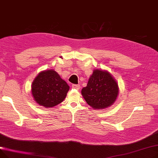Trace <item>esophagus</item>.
<instances>
[{"label":"esophagus","instance_id":"obj_1","mask_svg":"<svg viewBox=\"0 0 158 158\" xmlns=\"http://www.w3.org/2000/svg\"><path fill=\"white\" fill-rule=\"evenodd\" d=\"M72 88L73 89H80V85L79 84H73L72 85Z\"/></svg>","mask_w":158,"mask_h":158}]
</instances>
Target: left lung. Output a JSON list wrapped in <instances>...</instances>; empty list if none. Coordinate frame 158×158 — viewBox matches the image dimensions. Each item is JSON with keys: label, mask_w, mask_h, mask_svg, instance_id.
I'll use <instances>...</instances> for the list:
<instances>
[{"label": "left lung", "mask_w": 158, "mask_h": 158, "mask_svg": "<svg viewBox=\"0 0 158 158\" xmlns=\"http://www.w3.org/2000/svg\"><path fill=\"white\" fill-rule=\"evenodd\" d=\"M118 94L116 81L107 71L96 69L90 76L87 87L81 90V94L87 104L95 109L112 105Z\"/></svg>", "instance_id": "8db88e82"}]
</instances>
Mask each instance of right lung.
Returning a JSON list of instances; mask_svg holds the SVG:
<instances>
[{
    "label": "right lung",
    "mask_w": 158,
    "mask_h": 158,
    "mask_svg": "<svg viewBox=\"0 0 158 158\" xmlns=\"http://www.w3.org/2000/svg\"><path fill=\"white\" fill-rule=\"evenodd\" d=\"M69 89L67 83L53 70L41 72L32 85V94L40 105L50 108L62 103Z\"/></svg>",
    "instance_id": "add662e5"
}]
</instances>
